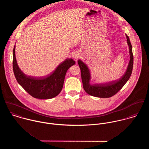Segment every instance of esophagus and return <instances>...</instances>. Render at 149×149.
<instances>
[{"label":"esophagus","instance_id":"esophagus-1","mask_svg":"<svg viewBox=\"0 0 149 149\" xmlns=\"http://www.w3.org/2000/svg\"><path fill=\"white\" fill-rule=\"evenodd\" d=\"M73 58H74L75 60L77 59L79 57V55L77 54V53H74L73 55Z\"/></svg>","mask_w":149,"mask_h":149}]
</instances>
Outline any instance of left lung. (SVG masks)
Instances as JSON below:
<instances>
[{
  "label": "left lung",
  "instance_id": "8db88e82",
  "mask_svg": "<svg viewBox=\"0 0 149 149\" xmlns=\"http://www.w3.org/2000/svg\"><path fill=\"white\" fill-rule=\"evenodd\" d=\"M126 36L127 38V42L129 47L130 59L126 72L120 79L103 84H91L89 83L91 80V73L89 69L86 65L82 61L80 60H78L77 62L81 70L83 88L88 94L93 96L101 98H108L112 97L118 92H119L129 80L132 71L134 58L132 46L130 41V38L127 34H126Z\"/></svg>",
  "mask_w": 149,
  "mask_h": 149
}]
</instances>
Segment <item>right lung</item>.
I'll return each instance as SVG.
<instances>
[{"mask_svg": "<svg viewBox=\"0 0 149 149\" xmlns=\"http://www.w3.org/2000/svg\"><path fill=\"white\" fill-rule=\"evenodd\" d=\"M15 45L13 49V66L17 81L31 96L40 99H49L57 96L61 91L68 69L75 64L72 58H67L50 74L36 77L25 74L18 66L15 57Z\"/></svg>", "mask_w": 149, "mask_h": 149, "instance_id": "add662e5", "label": "right lung"}]
</instances>
